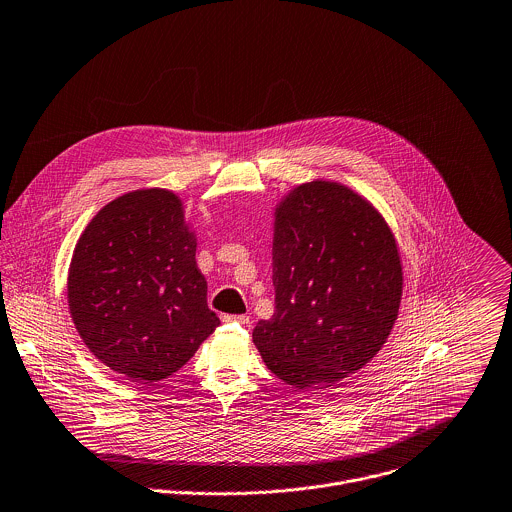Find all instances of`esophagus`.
Instances as JSON below:
<instances>
[{"label":"esophagus","mask_w":512,"mask_h":512,"mask_svg":"<svg viewBox=\"0 0 512 512\" xmlns=\"http://www.w3.org/2000/svg\"><path fill=\"white\" fill-rule=\"evenodd\" d=\"M224 322H234V324H242V326H248L250 324V318L244 316V314H238V316H222Z\"/></svg>","instance_id":"obj_1"}]
</instances>
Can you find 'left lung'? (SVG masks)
Here are the masks:
<instances>
[{"label":"left lung","instance_id":"1","mask_svg":"<svg viewBox=\"0 0 512 512\" xmlns=\"http://www.w3.org/2000/svg\"><path fill=\"white\" fill-rule=\"evenodd\" d=\"M272 282L274 316L252 332L262 360L294 388H326L386 342L398 316L402 264L368 200L316 180L276 206Z\"/></svg>","mask_w":512,"mask_h":512}]
</instances>
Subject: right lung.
<instances>
[{
	"label": "right lung",
	"instance_id": "right-lung-1",
	"mask_svg": "<svg viewBox=\"0 0 512 512\" xmlns=\"http://www.w3.org/2000/svg\"><path fill=\"white\" fill-rule=\"evenodd\" d=\"M196 234L182 200L162 188L104 206L80 236L68 304L90 352L114 372L152 384L180 370L216 330Z\"/></svg>",
	"mask_w": 512,
	"mask_h": 512
}]
</instances>
